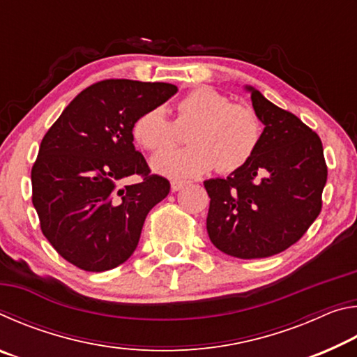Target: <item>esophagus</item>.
Instances as JSON below:
<instances>
[{
    "label": "esophagus",
    "mask_w": 357,
    "mask_h": 357,
    "mask_svg": "<svg viewBox=\"0 0 357 357\" xmlns=\"http://www.w3.org/2000/svg\"><path fill=\"white\" fill-rule=\"evenodd\" d=\"M184 185H185V183H183V181H173V183H172V190L173 192H178V190L183 189Z\"/></svg>",
    "instance_id": "34e87169"
}]
</instances>
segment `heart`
<instances>
[{"label":"heart","instance_id":"heart-1","mask_svg":"<svg viewBox=\"0 0 357 357\" xmlns=\"http://www.w3.org/2000/svg\"><path fill=\"white\" fill-rule=\"evenodd\" d=\"M189 148L154 157L157 173L174 179L202 176L217 167L234 173L247 165L261 142V119L247 104H233L209 86L187 93L176 105V119H168L162 107L143 112L132 126V134L144 149L159 153L174 146L181 130L189 129Z\"/></svg>","mask_w":357,"mask_h":357}]
</instances>
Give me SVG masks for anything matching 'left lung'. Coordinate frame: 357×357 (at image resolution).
Here are the masks:
<instances>
[{
    "label": "left lung",
    "mask_w": 357,
    "mask_h": 357,
    "mask_svg": "<svg viewBox=\"0 0 357 357\" xmlns=\"http://www.w3.org/2000/svg\"><path fill=\"white\" fill-rule=\"evenodd\" d=\"M250 91L264 124L250 162L227 179L204 181L211 243L229 257L266 258L304 236L323 206L328 179L319 137L296 114Z\"/></svg>",
    "instance_id": "1"
}]
</instances>
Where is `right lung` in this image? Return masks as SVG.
Masks as SVG:
<instances>
[{"label": "right lung", "mask_w": 357, "mask_h": 357, "mask_svg": "<svg viewBox=\"0 0 357 357\" xmlns=\"http://www.w3.org/2000/svg\"><path fill=\"white\" fill-rule=\"evenodd\" d=\"M170 83L110 78L84 88L39 146L31 170L40 229L66 261L88 273L123 264L138 245L144 219L170 192L134 146L143 112L176 94ZM137 174V185L123 186Z\"/></svg>", "instance_id": "add662e5"}]
</instances>
